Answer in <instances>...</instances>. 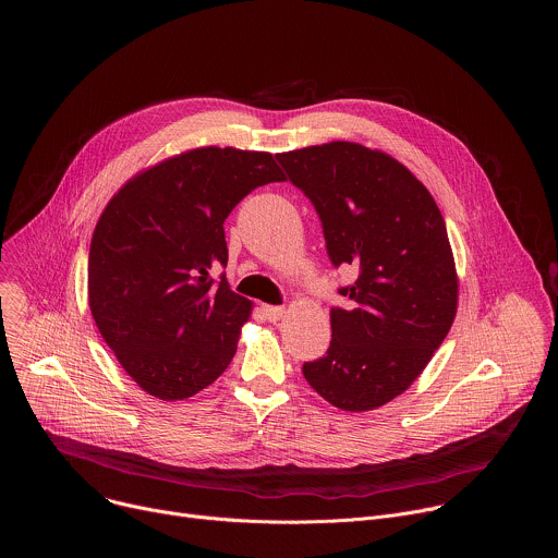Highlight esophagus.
I'll list each match as a JSON object with an SVG mask.
<instances>
[{"instance_id": "34e87169", "label": "esophagus", "mask_w": 558, "mask_h": 558, "mask_svg": "<svg viewBox=\"0 0 558 558\" xmlns=\"http://www.w3.org/2000/svg\"><path fill=\"white\" fill-rule=\"evenodd\" d=\"M262 312H264V318L270 322H277L283 316V307H277V305H262Z\"/></svg>"}]
</instances>
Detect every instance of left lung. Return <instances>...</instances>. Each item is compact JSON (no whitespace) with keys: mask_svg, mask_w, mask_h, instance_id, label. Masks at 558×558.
<instances>
[{"mask_svg":"<svg viewBox=\"0 0 558 558\" xmlns=\"http://www.w3.org/2000/svg\"><path fill=\"white\" fill-rule=\"evenodd\" d=\"M318 213L335 268L354 266L330 310V345L303 376L350 412L401 396L445 341L458 277L445 219L429 191L396 159L350 142L277 155Z\"/></svg>","mask_w":558,"mask_h":558,"instance_id":"obj_1","label":"left lung"}]
</instances>
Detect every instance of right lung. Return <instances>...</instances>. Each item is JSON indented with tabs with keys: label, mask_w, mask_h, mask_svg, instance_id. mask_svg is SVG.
I'll use <instances>...</instances> for the list:
<instances>
[{
	"label": "right lung",
	"mask_w": 558,
	"mask_h": 558,
	"mask_svg": "<svg viewBox=\"0 0 558 558\" xmlns=\"http://www.w3.org/2000/svg\"><path fill=\"white\" fill-rule=\"evenodd\" d=\"M279 180L268 153L208 146L146 169L107 204L87 257L89 310L146 393L191 398L232 363L251 303L210 270L228 266V215Z\"/></svg>",
	"instance_id": "right-lung-1"
}]
</instances>
